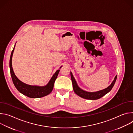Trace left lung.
I'll return each instance as SVG.
<instances>
[{
  "mask_svg": "<svg viewBox=\"0 0 133 133\" xmlns=\"http://www.w3.org/2000/svg\"><path fill=\"white\" fill-rule=\"evenodd\" d=\"M70 76H71V79L72 81V87H73V89L74 92L81 97H82L83 98L87 99H90V100L98 99L101 98L104 95H105L106 94L109 92L111 90L117 79V75H116L114 79L112 82L111 83V84L105 89H104L99 91H95V92H88L82 89L78 86L71 72H70Z\"/></svg>",
  "mask_w": 133,
  "mask_h": 133,
  "instance_id": "8db88e82",
  "label": "left lung"
}]
</instances>
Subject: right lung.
Segmentation results:
<instances>
[{
  "mask_svg": "<svg viewBox=\"0 0 133 133\" xmlns=\"http://www.w3.org/2000/svg\"><path fill=\"white\" fill-rule=\"evenodd\" d=\"M15 45L14 47L13 50L11 51L10 61H9V67L10 70V74L12 78L13 83L17 88V89L23 94L24 95L30 97V98H41L44 96L48 95L49 94L53 89L54 85L55 82L57 77V76L59 74L60 69L57 70L54 75L52 76L51 78L48 82V83L44 86H32L27 85L24 83L19 79L15 75L12 67V57L13 55V52L14 51ZM62 66L60 67V68Z\"/></svg>",
  "mask_w": 133,
  "mask_h": 133,
  "instance_id": "obj_1",
  "label": "right lung"
}]
</instances>
